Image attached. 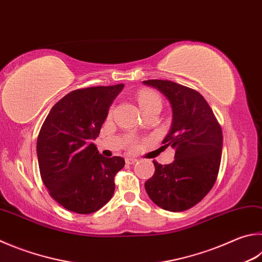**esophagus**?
I'll list each match as a JSON object with an SVG mask.
<instances>
[{
	"instance_id": "esophagus-1",
	"label": "esophagus",
	"mask_w": 262,
	"mask_h": 262,
	"mask_svg": "<svg viewBox=\"0 0 262 262\" xmlns=\"http://www.w3.org/2000/svg\"><path fill=\"white\" fill-rule=\"evenodd\" d=\"M126 163L129 164V165H133V164L137 163V159H136V158H132V157H127V158H126Z\"/></svg>"
}]
</instances>
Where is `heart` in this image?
Returning <instances> with one entry per match:
<instances>
[{"label":"heart","instance_id":"1","mask_svg":"<svg viewBox=\"0 0 262 262\" xmlns=\"http://www.w3.org/2000/svg\"><path fill=\"white\" fill-rule=\"evenodd\" d=\"M137 102H139V105L143 113L151 110H161V106H163V102H161L159 95L154 92H149V90L140 92L139 96H137Z\"/></svg>","mask_w":262,"mask_h":262}]
</instances>
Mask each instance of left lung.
Here are the masks:
<instances>
[{
    "label": "left lung",
    "mask_w": 262,
    "mask_h": 262,
    "mask_svg": "<svg viewBox=\"0 0 262 262\" xmlns=\"http://www.w3.org/2000/svg\"><path fill=\"white\" fill-rule=\"evenodd\" d=\"M168 99L173 111L163 147L175 149L168 165L154 160L155 174L145 190L156 205L182 212L196 205L215 183L222 155V130L212 108L201 94L168 80H145Z\"/></svg>",
    "instance_id": "obj_1"
}]
</instances>
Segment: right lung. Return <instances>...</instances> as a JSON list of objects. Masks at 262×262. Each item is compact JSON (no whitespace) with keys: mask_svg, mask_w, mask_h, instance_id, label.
<instances>
[{"mask_svg":"<svg viewBox=\"0 0 262 262\" xmlns=\"http://www.w3.org/2000/svg\"><path fill=\"white\" fill-rule=\"evenodd\" d=\"M123 83L73 90L57 102L37 136L41 179L49 194L71 212L90 214L110 201L121 157L105 158L92 143Z\"/></svg>","mask_w":262,"mask_h":262,"instance_id":"add662e5","label":"right lung"}]
</instances>
